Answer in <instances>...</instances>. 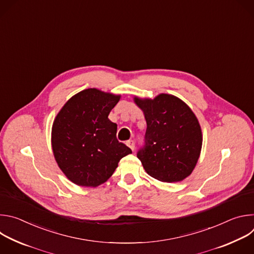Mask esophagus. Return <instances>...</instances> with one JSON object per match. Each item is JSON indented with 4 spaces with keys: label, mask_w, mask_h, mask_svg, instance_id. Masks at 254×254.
<instances>
[{
    "label": "esophagus",
    "mask_w": 254,
    "mask_h": 254,
    "mask_svg": "<svg viewBox=\"0 0 254 254\" xmlns=\"http://www.w3.org/2000/svg\"><path fill=\"white\" fill-rule=\"evenodd\" d=\"M127 146L131 150V151H134V141L132 139H129L127 141Z\"/></svg>",
    "instance_id": "obj_1"
}]
</instances>
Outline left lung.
<instances>
[{"mask_svg": "<svg viewBox=\"0 0 254 254\" xmlns=\"http://www.w3.org/2000/svg\"><path fill=\"white\" fill-rule=\"evenodd\" d=\"M147 122L144 146L136 156L151 177L161 182L183 181L201 153L202 130L191 108L180 98L161 93L154 99L133 98Z\"/></svg>", "mask_w": 254, "mask_h": 254, "instance_id": "left-lung-1", "label": "left lung"}]
</instances>
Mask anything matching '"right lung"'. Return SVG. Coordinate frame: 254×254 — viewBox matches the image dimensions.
<instances>
[{"instance_id": "right-lung-1", "label": "right lung", "mask_w": 254, "mask_h": 254, "mask_svg": "<svg viewBox=\"0 0 254 254\" xmlns=\"http://www.w3.org/2000/svg\"><path fill=\"white\" fill-rule=\"evenodd\" d=\"M121 95L88 88L72 96L56 116L51 133L54 158L72 183L97 187L112 177L131 150L117 138L108 115Z\"/></svg>"}]
</instances>
